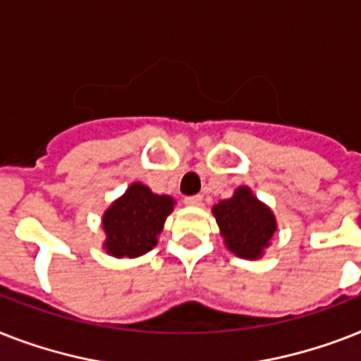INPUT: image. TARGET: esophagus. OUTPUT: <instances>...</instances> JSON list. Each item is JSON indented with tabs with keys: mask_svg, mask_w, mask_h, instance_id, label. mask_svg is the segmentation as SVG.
<instances>
[{
	"mask_svg": "<svg viewBox=\"0 0 361 361\" xmlns=\"http://www.w3.org/2000/svg\"><path fill=\"white\" fill-rule=\"evenodd\" d=\"M185 206H190V207H196V206H200L202 204V196L200 195H196V196H187L185 200Z\"/></svg>",
	"mask_w": 361,
	"mask_h": 361,
	"instance_id": "obj_1",
	"label": "esophagus"
}]
</instances>
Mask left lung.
I'll use <instances>...</instances> for the list:
<instances>
[{"mask_svg":"<svg viewBox=\"0 0 361 361\" xmlns=\"http://www.w3.org/2000/svg\"><path fill=\"white\" fill-rule=\"evenodd\" d=\"M215 216L224 247L243 259H259L271 247L278 230L276 216L263 204L250 187L241 185L228 200H221L211 209Z\"/></svg>","mask_w":361,"mask_h":361,"instance_id":"8db88e82","label":"left lung"}]
</instances>
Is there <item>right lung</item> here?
I'll return each instance as SVG.
<instances>
[{
    "label": "right lung",
    "instance_id": "right-lung-1",
    "mask_svg": "<svg viewBox=\"0 0 361 361\" xmlns=\"http://www.w3.org/2000/svg\"><path fill=\"white\" fill-rule=\"evenodd\" d=\"M174 206L172 196L155 195L150 187L135 181L102 215V248L113 257H139L150 252Z\"/></svg>",
    "mask_w": 361,
    "mask_h": 361
}]
</instances>
